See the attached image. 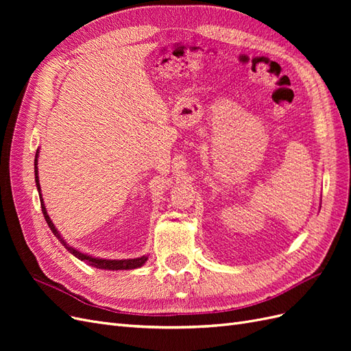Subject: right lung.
I'll return each instance as SVG.
<instances>
[{
	"label": "right lung",
	"mask_w": 351,
	"mask_h": 351,
	"mask_svg": "<svg viewBox=\"0 0 351 351\" xmlns=\"http://www.w3.org/2000/svg\"><path fill=\"white\" fill-rule=\"evenodd\" d=\"M38 156H39V149L36 151L35 155V182H36V187H38V192H39V199H40V206H42V214L45 217V221L48 227L51 228V231L54 232V236L58 239V241L64 246L71 254H74L77 259L86 262L88 265L93 268H98V269H108V271H120V269H136V268H141L145 265V262L147 261V256H142V258H134V259H102V258H95L90 256V254L86 253H82L80 250L74 249L70 244H67V241L61 237L60 231L56 228V226L52 224V221L48 215L45 204H44V199H42L40 195V184H39V177H38Z\"/></svg>",
	"instance_id": "add662e5"
}]
</instances>
